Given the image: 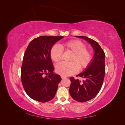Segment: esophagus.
I'll return each instance as SVG.
<instances>
[{"label": "esophagus", "instance_id": "1", "mask_svg": "<svg viewBox=\"0 0 125 125\" xmlns=\"http://www.w3.org/2000/svg\"><path fill=\"white\" fill-rule=\"evenodd\" d=\"M61 78H62V79H63L66 78V77H65V76H63V75H61Z\"/></svg>", "mask_w": 125, "mask_h": 125}]
</instances>
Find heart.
Listing matches in <instances>:
<instances>
[{"label":"heart","instance_id":"heart-1","mask_svg":"<svg viewBox=\"0 0 125 125\" xmlns=\"http://www.w3.org/2000/svg\"><path fill=\"white\" fill-rule=\"evenodd\" d=\"M62 47L65 51L73 52L70 59L71 62H62L56 66L57 73L68 76L77 73L79 68L83 70L88 67L93 59L91 51L86 48V45L82 41L77 40H71L62 44ZM62 51L58 45L52 46L50 51V57L52 61L58 62L61 60Z\"/></svg>","mask_w":125,"mask_h":125}]
</instances>
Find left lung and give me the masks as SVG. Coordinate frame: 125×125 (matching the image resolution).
Returning a JSON list of instances; mask_svg holds the SVG:
<instances>
[{
	"instance_id": "left-lung-1",
	"label": "left lung",
	"mask_w": 125,
	"mask_h": 125,
	"mask_svg": "<svg viewBox=\"0 0 125 125\" xmlns=\"http://www.w3.org/2000/svg\"><path fill=\"white\" fill-rule=\"evenodd\" d=\"M76 37L83 39L92 45L95 52L94 57L89 67L77 77L84 78L81 82L79 79L71 77L69 93L73 99L79 102L88 101L99 93L104 81L105 66V54L97 42L84 36Z\"/></svg>"
}]
</instances>
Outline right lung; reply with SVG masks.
Wrapping results in <instances>:
<instances>
[{
    "mask_svg": "<svg viewBox=\"0 0 125 125\" xmlns=\"http://www.w3.org/2000/svg\"><path fill=\"white\" fill-rule=\"evenodd\" d=\"M63 37L39 36L32 40L26 48L21 67V78L25 91L33 100L45 103L55 95L62 78L53 73L54 67L50 51L54 44Z\"/></svg>",
    "mask_w": 125,
    "mask_h": 125,
    "instance_id": "add662e5",
    "label": "right lung"
}]
</instances>
